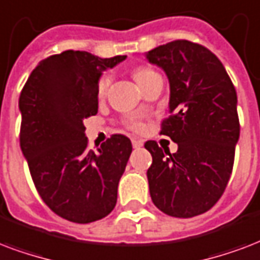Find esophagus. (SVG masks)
Returning a JSON list of instances; mask_svg holds the SVG:
<instances>
[{"mask_svg": "<svg viewBox=\"0 0 260 260\" xmlns=\"http://www.w3.org/2000/svg\"><path fill=\"white\" fill-rule=\"evenodd\" d=\"M132 144H133V146H134V148L137 149V148H141V146L144 145V142H142V141H141V140H137V138H133Z\"/></svg>", "mask_w": 260, "mask_h": 260, "instance_id": "obj_1", "label": "esophagus"}]
</instances>
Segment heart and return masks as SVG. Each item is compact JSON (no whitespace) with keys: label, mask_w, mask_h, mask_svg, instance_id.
I'll return each mask as SVG.
<instances>
[{"label":"heart","mask_w":260,"mask_h":260,"mask_svg":"<svg viewBox=\"0 0 260 260\" xmlns=\"http://www.w3.org/2000/svg\"><path fill=\"white\" fill-rule=\"evenodd\" d=\"M156 72L152 69H149V68H145V66H141V68H137L133 72V77L137 81V84L142 88V86L146 84V82L153 77V76H156ZM110 82H111V77H110V74H103L100 80H99L98 84V96L99 98H103V96H106L107 93L108 86H110ZM127 126L133 130H138L141 127L140 122H137L134 119H128L127 120Z\"/></svg>","instance_id":"b5f03b06"}]
</instances>
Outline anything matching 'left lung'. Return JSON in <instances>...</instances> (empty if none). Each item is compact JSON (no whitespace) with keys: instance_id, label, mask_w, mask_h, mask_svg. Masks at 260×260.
Here are the masks:
<instances>
[{"instance_id":"1","label":"left lung","mask_w":260,"mask_h":260,"mask_svg":"<svg viewBox=\"0 0 260 260\" xmlns=\"http://www.w3.org/2000/svg\"><path fill=\"white\" fill-rule=\"evenodd\" d=\"M170 81V118L160 134L178 152L148 141L153 203L168 216L190 218L207 212L224 194L240 136L237 94L224 65L201 44L174 40L146 53Z\"/></svg>"}]
</instances>
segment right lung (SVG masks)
<instances>
[{
  "label": "right lung",
  "mask_w": 260,
  "mask_h": 260,
  "mask_svg": "<svg viewBox=\"0 0 260 260\" xmlns=\"http://www.w3.org/2000/svg\"><path fill=\"white\" fill-rule=\"evenodd\" d=\"M124 59L68 50L40 61L20 94V146L32 180L43 202L72 222L102 220L116 205L132 141L114 134L93 152L84 119L98 114L103 72Z\"/></svg>",
  "instance_id": "1"
}]
</instances>
